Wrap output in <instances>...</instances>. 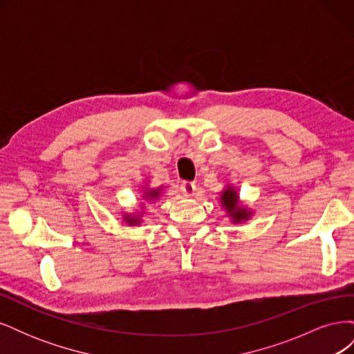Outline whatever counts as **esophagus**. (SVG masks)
Listing matches in <instances>:
<instances>
[{"mask_svg":"<svg viewBox=\"0 0 354 354\" xmlns=\"http://www.w3.org/2000/svg\"><path fill=\"white\" fill-rule=\"evenodd\" d=\"M180 190L185 196H192L196 192V185L192 183V181H183V183L180 185Z\"/></svg>","mask_w":354,"mask_h":354,"instance_id":"1","label":"esophagus"}]
</instances>
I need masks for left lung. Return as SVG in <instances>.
<instances>
[{
    "mask_svg": "<svg viewBox=\"0 0 354 354\" xmlns=\"http://www.w3.org/2000/svg\"><path fill=\"white\" fill-rule=\"evenodd\" d=\"M221 207L224 208V211L227 212V216L230 217L232 223L238 224V223H243L248 221L252 216V211L245 207L239 201V195L238 190L234 189L233 186H227L221 192Z\"/></svg>",
    "mask_w": 354,
    "mask_h": 354,
    "instance_id": "left-lung-1",
    "label": "left lung"
}]
</instances>
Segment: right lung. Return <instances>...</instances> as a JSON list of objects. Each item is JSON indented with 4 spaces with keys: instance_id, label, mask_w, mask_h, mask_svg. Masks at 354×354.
Masks as SVG:
<instances>
[{
    "instance_id": "add662e5",
    "label": "right lung",
    "mask_w": 354,
    "mask_h": 354,
    "mask_svg": "<svg viewBox=\"0 0 354 354\" xmlns=\"http://www.w3.org/2000/svg\"><path fill=\"white\" fill-rule=\"evenodd\" d=\"M160 192H162V187H156V189H147L145 187L143 190V199L147 201H156L160 196ZM142 211L140 212H131V214H124L122 218L128 224V226H137V224L142 223Z\"/></svg>"
}]
</instances>
